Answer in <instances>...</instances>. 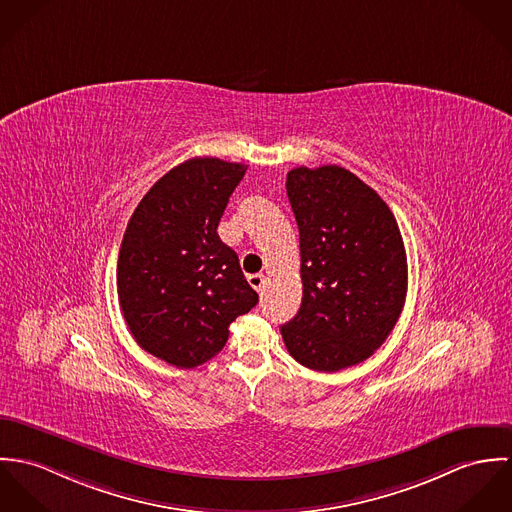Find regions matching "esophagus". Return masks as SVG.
<instances>
[{
    "instance_id": "obj_1",
    "label": "esophagus",
    "mask_w": 512,
    "mask_h": 512,
    "mask_svg": "<svg viewBox=\"0 0 512 512\" xmlns=\"http://www.w3.org/2000/svg\"><path fill=\"white\" fill-rule=\"evenodd\" d=\"M249 284L257 290V292H263L265 290V275L263 273H255V275H249L247 277Z\"/></svg>"
}]
</instances>
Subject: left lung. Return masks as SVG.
Listing matches in <instances>:
<instances>
[{
    "instance_id": "obj_1",
    "label": "left lung",
    "mask_w": 512,
    "mask_h": 512,
    "mask_svg": "<svg viewBox=\"0 0 512 512\" xmlns=\"http://www.w3.org/2000/svg\"><path fill=\"white\" fill-rule=\"evenodd\" d=\"M286 194L300 233L302 304L281 326L288 353L334 373L371 357L406 298V253L383 198L338 165L298 167Z\"/></svg>"
}]
</instances>
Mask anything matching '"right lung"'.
<instances>
[{
  "instance_id": "1",
  "label": "right lung",
  "mask_w": 512,
  "mask_h": 512,
  "mask_svg": "<svg viewBox=\"0 0 512 512\" xmlns=\"http://www.w3.org/2000/svg\"><path fill=\"white\" fill-rule=\"evenodd\" d=\"M245 171L216 157L174 167L143 196L123 233L117 296L125 324L145 351L174 367L218 355L229 324L259 302L218 235Z\"/></svg>"
}]
</instances>
